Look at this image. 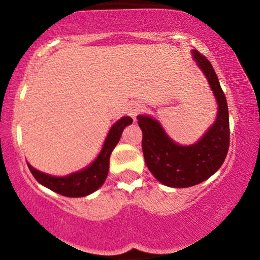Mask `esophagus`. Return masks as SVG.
<instances>
[{
  "mask_svg": "<svg viewBox=\"0 0 260 260\" xmlns=\"http://www.w3.org/2000/svg\"><path fill=\"white\" fill-rule=\"evenodd\" d=\"M144 109L143 104L140 103V101H135V103L131 104L129 106V109H127V113H129V116L131 118H134V119H136V117L142 112Z\"/></svg>",
  "mask_w": 260,
  "mask_h": 260,
  "instance_id": "34e87169",
  "label": "esophagus"
}]
</instances>
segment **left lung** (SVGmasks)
<instances>
[{
	"label": "left lung",
	"mask_w": 260,
	"mask_h": 260,
	"mask_svg": "<svg viewBox=\"0 0 260 260\" xmlns=\"http://www.w3.org/2000/svg\"><path fill=\"white\" fill-rule=\"evenodd\" d=\"M194 59L203 70L218 103L217 119L196 144L174 143L155 119L138 116L142 129V150L151 174L171 187H190L207 180L222 166L229 148V114L225 95L217 75L205 56L193 50Z\"/></svg>",
	"instance_id": "left-lung-1"
}]
</instances>
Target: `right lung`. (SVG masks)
Here are the masks:
<instances>
[{
  "label": "right lung",
  "mask_w": 260,
  "mask_h": 260,
  "mask_svg": "<svg viewBox=\"0 0 260 260\" xmlns=\"http://www.w3.org/2000/svg\"><path fill=\"white\" fill-rule=\"evenodd\" d=\"M133 123L130 117H123L111 127L109 135L95 161L85 170L73 173L67 177H51V175L37 171L28 165L29 171L36 180L50 190L66 197H85L96 191L105 181L109 173L110 155L113 148L119 142L124 127Z\"/></svg>",
  "instance_id": "right-lung-1"
}]
</instances>
